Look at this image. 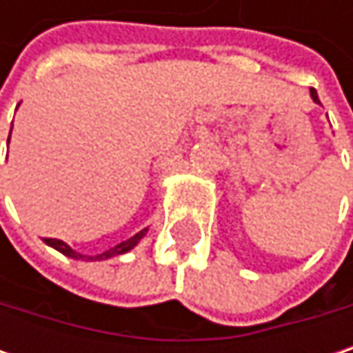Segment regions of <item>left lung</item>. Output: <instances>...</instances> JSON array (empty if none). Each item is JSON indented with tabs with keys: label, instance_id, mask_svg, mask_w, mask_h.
<instances>
[{
	"label": "left lung",
	"instance_id": "obj_1",
	"mask_svg": "<svg viewBox=\"0 0 353 353\" xmlns=\"http://www.w3.org/2000/svg\"><path fill=\"white\" fill-rule=\"evenodd\" d=\"M311 98H313L317 104H321V102H319V96H317V92H315V88H311Z\"/></svg>",
	"mask_w": 353,
	"mask_h": 353
}]
</instances>
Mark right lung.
Here are the masks:
<instances>
[{
  "instance_id": "right-lung-1",
  "label": "right lung",
  "mask_w": 353,
  "mask_h": 353,
  "mask_svg": "<svg viewBox=\"0 0 353 353\" xmlns=\"http://www.w3.org/2000/svg\"><path fill=\"white\" fill-rule=\"evenodd\" d=\"M8 141H10V137H8ZM145 231H147V229H145ZM145 231L137 233L134 237H130V239H126V241H122V243H118V245L110 247L108 251H104V253H98V255H81V253L73 251V249L67 245V243H63V241H59V239H50V237H48V239H44V241H46V245L54 247L57 251H61L63 255L73 257V259H108V257H114V255H120V253L130 251L132 247L137 245V243L145 237Z\"/></svg>"
}]
</instances>
